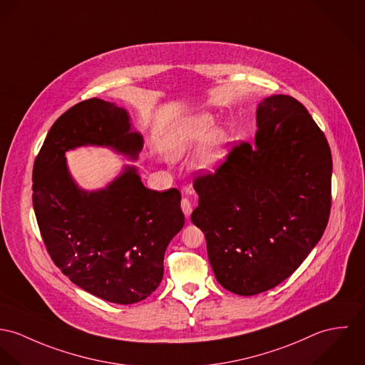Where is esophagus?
Here are the masks:
<instances>
[{"label": "esophagus", "mask_w": 365, "mask_h": 365, "mask_svg": "<svg viewBox=\"0 0 365 365\" xmlns=\"http://www.w3.org/2000/svg\"><path fill=\"white\" fill-rule=\"evenodd\" d=\"M180 207H182V211H183V214L186 215V217H189L190 215V212H192V210H193V205H192V202L189 199H182V202H180Z\"/></svg>", "instance_id": "esophagus-1"}]
</instances>
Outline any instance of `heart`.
<instances>
[{
  "mask_svg": "<svg viewBox=\"0 0 365 365\" xmlns=\"http://www.w3.org/2000/svg\"><path fill=\"white\" fill-rule=\"evenodd\" d=\"M211 125H212V118L205 113L189 119L169 135L166 141L168 154L172 158H180L195 143L202 140L211 128ZM225 144H227L225 133L222 130H212L202 151L197 155L196 165L200 169H212L218 166L227 154Z\"/></svg>",
  "mask_w": 365,
  "mask_h": 365,
  "instance_id": "1",
  "label": "heart"
}]
</instances>
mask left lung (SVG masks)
I'll return each mask as SVG.
<instances>
[{"mask_svg":"<svg viewBox=\"0 0 365 365\" xmlns=\"http://www.w3.org/2000/svg\"><path fill=\"white\" fill-rule=\"evenodd\" d=\"M255 144L231 148L193 182L192 221L205 235L217 282L238 295L283 283L319 242L331 204V154L307 108L288 95L263 99Z\"/></svg>","mask_w":365,"mask_h":365,"instance_id":"left-lung-1","label":"left lung"}]
</instances>
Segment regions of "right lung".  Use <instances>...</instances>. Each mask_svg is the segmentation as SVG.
<instances>
[{"label":"right lung","mask_w":365,"mask_h":365,"mask_svg":"<svg viewBox=\"0 0 365 365\" xmlns=\"http://www.w3.org/2000/svg\"><path fill=\"white\" fill-rule=\"evenodd\" d=\"M106 145L137 158L143 137L127 112L98 98L82 101L51 125L35 160L34 208L54 264L86 292L115 304H135L157 289L168 243L182 230L180 192L147 189L134 166L106 189L85 192L64 154Z\"/></svg>","instance_id":"add662e5"}]
</instances>
